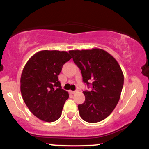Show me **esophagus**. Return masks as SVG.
Listing matches in <instances>:
<instances>
[{"label":"esophagus","instance_id":"1","mask_svg":"<svg viewBox=\"0 0 149 149\" xmlns=\"http://www.w3.org/2000/svg\"><path fill=\"white\" fill-rule=\"evenodd\" d=\"M76 92H77L76 90V91H71V94H75V93H76Z\"/></svg>","mask_w":149,"mask_h":149}]
</instances>
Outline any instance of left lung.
I'll list each match as a JSON object with an SVG mask.
<instances>
[{"label":"left lung","mask_w":149,"mask_h":149,"mask_svg":"<svg viewBox=\"0 0 149 149\" xmlns=\"http://www.w3.org/2000/svg\"><path fill=\"white\" fill-rule=\"evenodd\" d=\"M81 71L83 81L91 85L83 91L85 100L78 106L80 117L88 123L103 120L111 113L120 97L124 76L116 59L104 49L70 50Z\"/></svg>","instance_id":"obj_1"}]
</instances>
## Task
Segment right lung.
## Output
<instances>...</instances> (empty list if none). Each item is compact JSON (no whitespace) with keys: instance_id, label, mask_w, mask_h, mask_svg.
Wrapping results in <instances>:
<instances>
[{"instance_id":"add662e5","label":"right lung","mask_w":149,"mask_h":149,"mask_svg":"<svg viewBox=\"0 0 149 149\" xmlns=\"http://www.w3.org/2000/svg\"><path fill=\"white\" fill-rule=\"evenodd\" d=\"M71 59L66 51H39L22 71V98L30 111L41 120L51 123L60 118L69 93L61 89L58 76L63 65Z\"/></svg>"}]
</instances>
